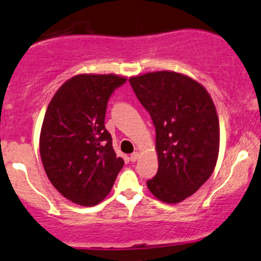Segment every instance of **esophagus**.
<instances>
[{
    "instance_id": "esophagus-1",
    "label": "esophagus",
    "mask_w": 261,
    "mask_h": 261,
    "mask_svg": "<svg viewBox=\"0 0 261 261\" xmlns=\"http://www.w3.org/2000/svg\"><path fill=\"white\" fill-rule=\"evenodd\" d=\"M138 159H139V152L138 151H136V152H133V154L130 155V161H133V162H136Z\"/></svg>"
}]
</instances>
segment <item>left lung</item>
<instances>
[{
    "instance_id": "obj_1",
    "label": "left lung",
    "mask_w": 261,
    "mask_h": 261,
    "mask_svg": "<svg viewBox=\"0 0 261 261\" xmlns=\"http://www.w3.org/2000/svg\"><path fill=\"white\" fill-rule=\"evenodd\" d=\"M129 83L156 130L159 170L146 186L159 200L178 204L194 194L216 166V107L200 83L177 72H149L130 76Z\"/></svg>"
}]
</instances>
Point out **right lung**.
Listing matches in <instances>:
<instances>
[{
    "label": "right lung",
    "mask_w": 261,
    "mask_h": 261,
    "mask_svg": "<svg viewBox=\"0 0 261 261\" xmlns=\"http://www.w3.org/2000/svg\"><path fill=\"white\" fill-rule=\"evenodd\" d=\"M127 78L78 74L55 93L40 133V156L52 186L82 206L99 204L111 192L124 161L105 128L107 101Z\"/></svg>",
    "instance_id": "right-lung-1"
}]
</instances>
